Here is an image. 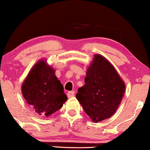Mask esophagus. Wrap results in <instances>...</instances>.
<instances>
[{
	"mask_svg": "<svg viewBox=\"0 0 150 150\" xmlns=\"http://www.w3.org/2000/svg\"><path fill=\"white\" fill-rule=\"evenodd\" d=\"M67 96L68 98H73L74 96V91H70V92H69L67 93Z\"/></svg>",
	"mask_w": 150,
	"mask_h": 150,
	"instance_id": "1",
	"label": "esophagus"
}]
</instances>
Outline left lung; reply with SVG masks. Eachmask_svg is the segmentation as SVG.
<instances>
[{"label": "left lung", "instance_id": "8db88e82", "mask_svg": "<svg viewBox=\"0 0 150 150\" xmlns=\"http://www.w3.org/2000/svg\"><path fill=\"white\" fill-rule=\"evenodd\" d=\"M84 82L79 88L76 98L86 113L94 122L112 116L121 104L126 89L114 66L103 55H95Z\"/></svg>", "mask_w": 150, "mask_h": 150}]
</instances>
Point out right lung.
<instances>
[{"label": "right lung", "instance_id": "right-lung-1", "mask_svg": "<svg viewBox=\"0 0 150 150\" xmlns=\"http://www.w3.org/2000/svg\"><path fill=\"white\" fill-rule=\"evenodd\" d=\"M21 92L35 112L46 117L61 109L67 100L55 70L43 59L35 64L29 72L21 86Z\"/></svg>", "mask_w": 150, "mask_h": 150}]
</instances>
